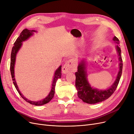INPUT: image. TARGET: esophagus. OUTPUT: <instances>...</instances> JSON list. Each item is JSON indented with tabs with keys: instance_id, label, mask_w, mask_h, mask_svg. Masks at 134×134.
<instances>
[{
	"instance_id": "1",
	"label": "esophagus",
	"mask_w": 134,
	"mask_h": 134,
	"mask_svg": "<svg viewBox=\"0 0 134 134\" xmlns=\"http://www.w3.org/2000/svg\"><path fill=\"white\" fill-rule=\"evenodd\" d=\"M75 68V63L73 59H70L66 62L65 65H63L62 71V72L65 74L68 73V72H71L74 71Z\"/></svg>"
}]
</instances>
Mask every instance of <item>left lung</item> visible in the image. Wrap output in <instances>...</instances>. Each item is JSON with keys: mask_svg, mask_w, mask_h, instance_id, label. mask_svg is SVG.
<instances>
[{"mask_svg": "<svg viewBox=\"0 0 134 134\" xmlns=\"http://www.w3.org/2000/svg\"><path fill=\"white\" fill-rule=\"evenodd\" d=\"M118 45L116 46L118 53L119 59V71L117 79L114 84L110 88L106 90H98L93 89L89 85L86 79V73L85 71V64L84 61L79 63L78 66V71L75 72V86L78 90V96L79 98L85 103L89 104H95L102 102L111 96L117 89L122 74L123 69V61H122L121 50L118 45L119 40L115 36L113 39Z\"/></svg>", "mask_w": 134, "mask_h": 134, "instance_id": "left-lung-1", "label": "left lung"}]
</instances>
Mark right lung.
Segmentation results:
<instances>
[{
  "label": "right lung",
  "instance_id": "obj_1",
  "mask_svg": "<svg viewBox=\"0 0 134 134\" xmlns=\"http://www.w3.org/2000/svg\"><path fill=\"white\" fill-rule=\"evenodd\" d=\"M33 32H35V31H30L28 30L27 29H25L22 31V32L21 33L20 36L17 38L15 42L14 43V45L12 48V51H11V61H10V72L11 74V77H12L13 80V83L15 86V88L19 93L20 95L24 98V99L27 102L30 103L31 104H33L35 106H40V105H43L46 103H48L51 101L52 98H53L55 94V87L56 85V83L59 78H60L61 77V66H60L57 70L56 71L55 73L54 78L53 82V85H52V88L51 90V91L50 92L48 96L45 98L42 101H37V102H34L30 101L24 97L21 93L20 92L18 87H17V84L16 83L15 79V75H14V65H15V59H16V55L17 52H18L19 50L21 48V46L22 45V42L23 41H25L26 39H27L31 36H32L33 34Z\"/></svg>",
  "mask_w": 134,
  "mask_h": 134
}]
</instances>
